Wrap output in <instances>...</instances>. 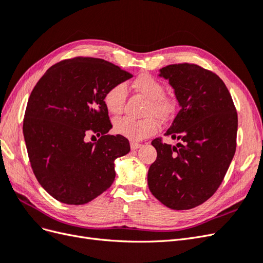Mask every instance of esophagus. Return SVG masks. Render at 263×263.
Listing matches in <instances>:
<instances>
[{
    "label": "esophagus",
    "instance_id": "esophagus-1",
    "mask_svg": "<svg viewBox=\"0 0 263 263\" xmlns=\"http://www.w3.org/2000/svg\"><path fill=\"white\" fill-rule=\"evenodd\" d=\"M140 146H141V144H138V142H135V141H132V142H130V148H132L133 150L138 149Z\"/></svg>",
    "mask_w": 263,
    "mask_h": 263
}]
</instances>
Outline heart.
<instances>
[{
  "instance_id": "heart-1",
  "label": "heart",
  "mask_w": 263,
  "mask_h": 263,
  "mask_svg": "<svg viewBox=\"0 0 263 263\" xmlns=\"http://www.w3.org/2000/svg\"><path fill=\"white\" fill-rule=\"evenodd\" d=\"M133 89L147 99L146 115H155L168 119L177 110L178 101L173 94L164 92V84L150 73H141L133 81ZM126 99V86L116 83L109 86L103 95V103L109 114H119L123 110ZM114 130L130 140H141L153 136L159 128L154 116L142 119L121 117L114 122Z\"/></svg>"
}]
</instances>
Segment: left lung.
I'll return each mask as SVG.
<instances>
[{"label": "left lung", "instance_id": "8db88e82", "mask_svg": "<svg viewBox=\"0 0 263 263\" xmlns=\"http://www.w3.org/2000/svg\"><path fill=\"white\" fill-rule=\"evenodd\" d=\"M176 91L181 109L164 134L151 141L156 161L148 171L150 192L166 208L190 210L216 192L233 160L238 116L227 86L213 71L195 63H174L160 70Z\"/></svg>", "mask_w": 263, "mask_h": 263}]
</instances>
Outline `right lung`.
Instances as JSON below:
<instances>
[{"label": "right lung", "instance_id": "add662e5", "mask_svg": "<svg viewBox=\"0 0 263 263\" xmlns=\"http://www.w3.org/2000/svg\"><path fill=\"white\" fill-rule=\"evenodd\" d=\"M133 74L108 61L74 57L51 66L31 91L23 133L37 181L55 200L89 203L115 179L114 160L129 141L112 127L103 95ZM95 133L97 143H85Z\"/></svg>", "mask_w": 263, "mask_h": 263}]
</instances>
